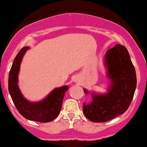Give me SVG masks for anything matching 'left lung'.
<instances>
[{
	"instance_id": "1",
	"label": "left lung",
	"mask_w": 147,
	"mask_h": 147,
	"mask_svg": "<svg viewBox=\"0 0 147 147\" xmlns=\"http://www.w3.org/2000/svg\"><path fill=\"white\" fill-rule=\"evenodd\" d=\"M107 77L111 80L108 92L104 95L92 92V102L84 103V115L93 122H105L129 109L137 85L136 70L129 52L117 44L106 52L104 59ZM84 93L88 94L85 88Z\"/></svg>"
}]
</instances>
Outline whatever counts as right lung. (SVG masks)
Here are the masks:
<instances>
[{
	"instance_id": "add662e5",
	"label": "right lung",
	"mask_w": 147,
	"mask_h": 147,
	"mask_svg": "<svg viewBox=\"0 0 147 147\" xmlns=\"http://www.w3.org/2000/svg\"><path fill=\"white\" fill-rule=\"evenodd\" d=\"M30 47H24L15 57L8 79V89L16 109L25 119L46 123L55 119L59 114L68 86L54 89L43 100L32 102L23 97L18 86V75L22 59Z\"/></svg>"
}]
</instances>
